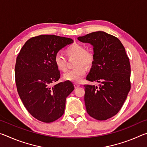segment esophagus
Returning a JSON list of instances; mask_svg holds the SVG:
<instances>
[{
	"label": "esophagus",
	"mask_w": 147,
	"mask_h": 147,
	"mask_svg": "<svg viewBox=\"0 0 147 147\" xmlns=\"http://www.w3.org/2000/svg\"><path fill=\"white\" fill-rule=\"evenodd\" d=\"M74 88H78V87L80 86V85L79 84H77V83H74Z\"/></svg>",
	"instance_id": "1"
}]
</instances>
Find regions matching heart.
<instances>
[{"label": "heart", "instance_id": "obj_1", "mask_svg": "<svg viewBox=\"0 0 147 147\" xmlns=\"http://www.w3.org/2000/svg\"><path fill=\"white\" fill-rule=\"evenodd\" d=\"M65 53L67 56L76 57L75 66L77 67L65 73L63 79L74 83L80 82L87 71L86 67L83 65L89 67L93 65L94 60V54L91 51H86V47L79 43H73L68 46ZM54 61L59 71H65L67 69V60L61 54H56Z\"/></svg>", "mask_w": 147, "mask_h": 147}]
</instances>
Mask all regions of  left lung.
I'll return each instance as SVG.
<instances>
[{
  "mask_svg": "<svg viewBox=\"0 0 147 147\" xmlns=\"http://www.w3.org/2000/svg\"><path fill=\"white\" fill-rule=\"evenodd\" d=\"M78 39L93 46L94 60L87 80L100 83L84 85L87 112L98 121L115 115L130 90V64L118 38L104 32H92Z\"/></svg>",
  "mask_w": 147,
  "mask_h": 147,
  "instance_id": "8db88e82",
  "label": "left lung"
}]
</instances>
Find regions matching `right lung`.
Masks as SVG:
<instances>
[{
	"instance_id": "right-lung-1",
	"label": "right lung",
	"mask_w": 147,
	"mask_h": 147,
	"mask_svg": "<svg viewBox=\"0 0 147 147\" xmlns=\"http://www.w3.org/2000/svg\"><path fill=\"white\" fill-rule=\"evenodd\" d=\"M72 43L71 38L40 35L29 39L17 57V92L28 112L44 123H52L63 115L66 98L74 89L69 81L51 86L60 77L54 56Z\"/></svg>"
}]
</instances>
